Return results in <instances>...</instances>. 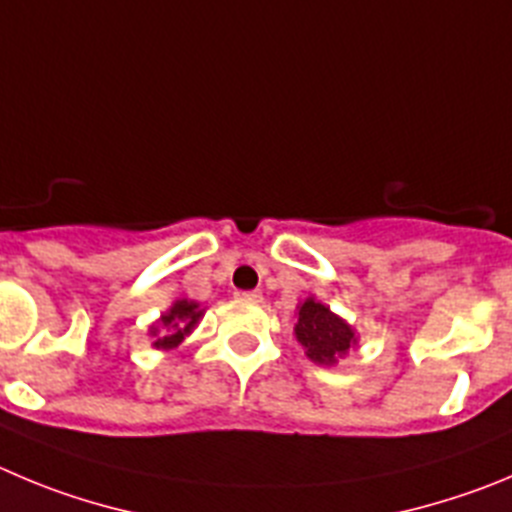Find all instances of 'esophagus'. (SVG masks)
<instances>
[{"label": "esophagus", "instance_id": "esophagus-1", "mask_svg": "<svg viewBox=\"0 0 512 512\" xmlns=\"http://www.w3.org/2000/svg\"><path fill=\"white\" fill-rule=\"evenodd\" d=\"M237 298L250 300V303H260L262 293H260V290H245V293H237Z\"/></svg>", "mask_w": 512, "mask_h": 512}]
</instances>
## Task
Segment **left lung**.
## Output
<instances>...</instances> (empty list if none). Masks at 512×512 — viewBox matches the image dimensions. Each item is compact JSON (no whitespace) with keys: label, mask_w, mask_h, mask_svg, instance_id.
Masks as SVG:
<instances>
[{"label":"left lung","mask_w":512,"mask_h":512,"mask_svg":"<svg viewBox=\"0 0 512 512\" xmlns=\"http://www.w3.org/2000/svg\"><path fill=\"white\" fill-rule=\"evenodd\" d=\"M295 315H298V323L293 328L295 341L303 346L305 356L313 364L336 366L341 358H346L358 346L356 328L346 318L333 313L315 295L300 300Z\"/></svg>","instance_id":"left-lung-1"}]
</instances>
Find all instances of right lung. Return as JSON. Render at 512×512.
<instances>
[{"mask_svg":"<svg viewBox=\"0 0 512 512\" xmlns=\"http://www.w3.org/2000/svg\"><path fill=\"white\" fill-rule=\"evenodd\" d=\"M202 303L191 298H176L164 313L159 315V321L148 326V336L154 338L151 346L161 353H169L174 348L181 346L186 336H191V331L199 326V321L204 318Z\"/></svg>","mask_w":512,"mask_h":512,"instance_id":"1","label":"right lung"}]
</instances>
